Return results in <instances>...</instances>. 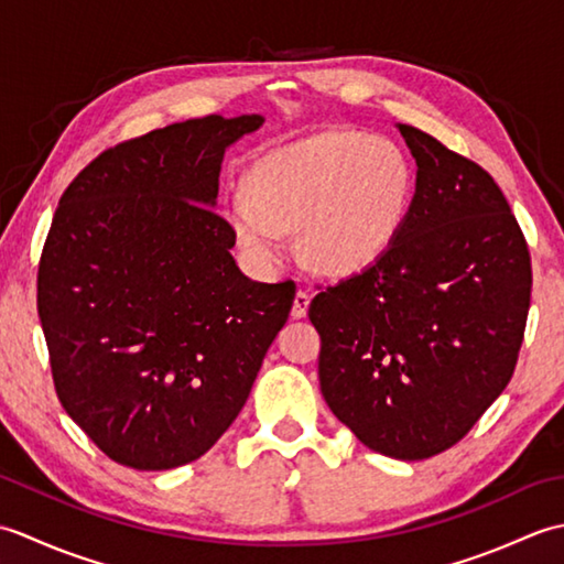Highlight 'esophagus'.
Returning <instances> with one entry per match:
<instances>
[{"mask_svg":"<svg viewBox=\"0 0 564 564\" xmlns=\"http://www.w3.org/2000/svg\"><path fill=\"white\" fill-rule=\"evenodd\" d=\"M310 301H313V295H310V291H297L295 293V301H293V310H291V315L295 317V319H301V317H305L307 315V307H310Z\"/></svg>","mask_w":564,"mask_h":564,"instance_id":"obj_1","label":"esophagus"}]
</instances>
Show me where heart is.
<instances>
[{"label": "heart", "mask_w": 564, "mask_h": 564, "mask_svg": "<svg viewBox=\"0 0 564 564\" xmlns=\"http://www.w3.org/2000/svg\"><path fill=\"white\" fill-rule=\"evenodd\" d=\"M412 170L398 145L356 133H317L261 158L225 215L242 257L259 271L285 259V232L327 273H358L392 247L410 210Z\"/></svg>", "instance_id": "obj_1"}]
</instances>
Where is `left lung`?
<instances>
[{
    "label": "left lung",
    "mask_w": 564,
    "mask_h": 564,
    "mask_svg": "<svg viewBox=\"0 0 564 564\" xmlns=\"http://www.w3.org/2000/svg\"><path fill=\"white\" fill-rule=\"evenodd\" d=\"M414 196L373 267L310 303L319 388L370 451L424 460L458 443L509 386L531 305L521 227L482 166L398 123Z\"/></svg>",
    "instance_id": "left-lung-1"
}]
</instances>
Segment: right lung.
Segmentation results:
<instances>
[{
	"instance_id": "1",
	"label": "right lung",
	"mask_w": 564,
	"mask_h": 564,
	"mask_svg": "<svg viewBox=\"0 0 564 564\" xmlns=\"http://www.w3.org/2000/svg\"><path fill=\"white\" fill-rule=\"evenodd\" d=\"M263 116L172 123L99 154L59 198L39 267L57 398L111 460L172 470L242 410L295 283L239 271L223 158Z\"/></svg>"
}]
</instances>
